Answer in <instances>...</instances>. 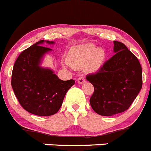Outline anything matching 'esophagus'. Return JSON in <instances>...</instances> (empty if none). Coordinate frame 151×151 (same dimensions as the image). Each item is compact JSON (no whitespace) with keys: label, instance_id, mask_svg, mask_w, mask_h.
Masks as SVG:
<instances>
[{"label":"esophagus","instance_id":"1","mask_svg":"<svg viewBox=\"0 0 151 151\" xmlns=\"http://www.w3.org/2000/svg\"><path fill=\"white\" fill-rule=\"evenodd\" d=\"M86 80L85 79V77H83L78 78V80H77V82H78L79 84L84 83H86Z\"/></svg>","mask_w":151,"mask_h":151}]
</instances>
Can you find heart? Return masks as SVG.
<instances>
[{"mask_svg":"<svg viewBox=\"0 0 151 151\" xmlns=\"http://www.w3.org/2000/svg\"><path fill=\"white\" fill-rule=\"evenodd\" d=\"M69 63L74 68L86 66L91 72L99 71L104 64L106 53L101 47H96L91 43L79 45L71 49L69 52Z\"/></svg>","mask_w":151,"mask_h":151,"instance_id":"1","label":"heart"}]
</instances>
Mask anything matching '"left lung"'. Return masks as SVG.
Masks as SVG:
<instances>
[{
	"label": "left lung",
	"instance_id": "1",
	"mask_svg": "<svg viewBox=\"0 0 151 151\" xmlns=\"http://www.w3.org/2000/svg\"><path fill=\"white\" fill-rule=\"evenodd\" d=\"M115 55L95 74L86 76L95 88L91 108L103 116H112L129 109L142 87V69L136 56L124 44L114 41Z\"/></svg>",
	"mask_w": 151,
	"mask_h": 151
}]
</instances>
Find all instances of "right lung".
I'll use <instances>...</instances> for the list:
<instances>
[{
    "instance_id": "right-lung-1",
    "label": "right lung",
    "mask_w": 151,
    "mask_h": 151,
    "mask_svg": "<svg viewBox=\"0 0 151 151\" xmlns=\"http://www.w3.org/2000/svg\"><path fill=\"white\" fill-rule=\"evenodd\" d=\"M41 40L18 56L12 73V89L21 106L26 111L39 116H50L58 112L65 94L74 84V80L64 81L53 70L41 66L44 56L52 49Z\"/></svg>"
}]
</instances>
